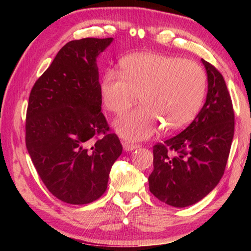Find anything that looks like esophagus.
<instances>
[{
	"label": "esophagus",
	"instance_id": "esophagus-1",
	"mask_svg": "<svg viewBox=\"0 0 251 251\" xmlns=\"http://www.w3.org/2000/svg\"><path fill=\"white\" fill-rule=\"evenodd\" d=\"M139 145L137 144H130V143H123V148H124L125 151H131L134 150H137Z\"/></svg>",
	"mask_w": 251,
	"mask_h": 251
}]
</instances>
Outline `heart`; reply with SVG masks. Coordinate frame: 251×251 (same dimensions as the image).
<instances>
[{
  "mask_svg": "<svg viewBox=\"0 0 251 251\" xmlns=\"http://www.w3.org/2000/svg\"><path fill=\"white\" fill-rule=\"evenodd\" d=\"M206 91V74L188 59L156 53H138L121 63V73L107 71L100 83L105 107L122 113L139 95L142 106L123 114L114 128L127 141H144L161 126L184 128L197 115Z\"/></svg>",
  "mask_w": 251,
  "mask_h": 251,
  "instance_id": "obj_1",
  "label": "heart"
}]
</instances>
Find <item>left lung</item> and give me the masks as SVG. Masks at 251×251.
Returning a JSON list of instances; mask_svg holds the SVG:
<instances>
[{"label":"left lung","mask_w":251,"mask_h":251,"mask_svg":"<svg viewBox=\"0 0 251 251\" xmlns=\"http://www.w3.org/2000/svg\"><path fill=\"white\" fill-rule=\"evenodd\" d=\"M208 80L206 101L188 127L154 146L150 190L160 201L184 208L201 201L224 175L235 115L223 75L201 58Z\"/></svg>","instance_id":"8db88e82"}]
</instances>
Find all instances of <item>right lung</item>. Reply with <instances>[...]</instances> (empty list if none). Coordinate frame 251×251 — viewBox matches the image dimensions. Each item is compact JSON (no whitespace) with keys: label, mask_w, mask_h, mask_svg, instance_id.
<instances>
[{"label":"right lung","mask_w":251,"mask_h":251,"mask_svg":"<svg viewBox=\"0 0 251 251\" xmlns=\"http://www.w3.org/2000/svg\"><path fill=\"white\" fill-rule=\"evenodd\" d=\"M113 41L69 42L29 94L27 151L46 188L71 205L90 203L105 193L110 168L123 151L100 112L97 57Z\"/></svg>","instance_id":"obj_1"}]
</instances>
